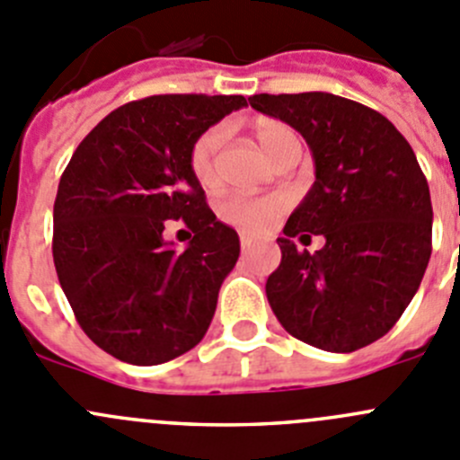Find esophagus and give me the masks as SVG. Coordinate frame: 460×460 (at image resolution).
<instances>
[{"instance_id": "1", "label": "esophagus", "mask_w": 460, "mask_h": 460, "mask_svg": "<svg viewBox=\"0 0 460 460\" xmlns=\"http://www.w3.org/2000/svg\"><path fill=\"white\" fill-rule=\"evenodd\" d=\"M253 244V238L249 234H240V247H243V252H247L249 247Z\"/></svg>"}]
</instances>
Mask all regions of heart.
<instances>
[{"label": "heart", "mask_w": 460, "mask_h": 460, "mask_svg": "<svg viewBox=\"0 0 460 460\" xmlns=\"http://www.w3.org/2000/svg\"><path fill=\"white\" fill-rule=\"evenodd\" d=\"M225 130L222 128H211L204 135L195 139L190 148V171L195 180L202 186H213L217 180V150L222 146ZM296 137L283 123H265L256 130V141L267 157H274L280 146ZM285 204L280 198H244V195H226L220 202L222 220L238 226L244 231H265L276 217L283 213Z\"/></svg>", "instance_id": "heart-1"}]
</instances>
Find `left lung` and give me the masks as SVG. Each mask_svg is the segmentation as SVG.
<instances>
[{
  "label": "left lung",
  "instance_id": "left-lung-1",
  "mask_svg": "<svg viewBox=\"0 0 460 460\" xmlns=\"http://www.w3.org/2000/svg\"><path fill=\"white\" fill-rule=\"evenodd\" d=\"M249 102L301 132L314 159V184L276 240L283 256L267 301L314 349H364L402 316L431 256L434 211L416 155L380 111L334 93H256ZM305 230L324 235L319 252L296 249L291 238Z\"/></svg>",
  "mask_w": 460,
  "mask_h": 460
}]
</instances>
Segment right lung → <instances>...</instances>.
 <instances>
[{
    "instance_id": "1",
    "label": "right lung",
    "mask_w": 460,
    "mask_h": 460,
    "mask_svg": "<svg viewBox=\"0 0 460 460\" xmlns=\"http://www.w3.org/2000/svg\"><path fill=\"white\" fill-rule=\"evenodd\" d=\"M244 105L207 93L132 101L71 155L53 204V262L80 328L111 358L155 367L207 334L240 240L207 207L189 157ZM180 217L194 231L184 250L163 238Z\"/></svg>"
}]
</instances>
